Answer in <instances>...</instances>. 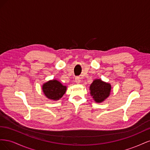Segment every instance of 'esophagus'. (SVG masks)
<instances>
[{
	"label": "esophagus",
	"mask_w": 150,
	"mask_h": 150,
	"mask_svg": "<svg viewBox=\"0 0 150 150\" xmlns=\"http://www.w3.org/2000/svg\"><path fill=\"white\" fill-rule=\"evenodd\" d=\"M75 82L76 83H79L81 82V78L80 77H76V78H75Z\"/></svg>",
	"instance_id": "1"
}]
</instances>
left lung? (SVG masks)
Here are the masks:
<instances>
[{"instance_id": "1", "label": "left lung", "mask_w": 150, "mask_h": 150, "mask_svg": "<svg viewBox=\"0 0 150 150\" xmlns=\"http://www.w3.org/2000/svg\"><path fill=\"white\" fill-rule=\"evenodd\" d=\"M89 89L90 93L94 101L97 103H101L110 96L111 86L101 79H96L91 84Z\"/></svg>"}]
</instances>
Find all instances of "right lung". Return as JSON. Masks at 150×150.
Returning <instances> with one entry per match:
<instances>
[{
    "label": "right lung",
    "instance_id": "obj_1",
    "mask_svg": "<svg viewBox=\"0 0 150 150\" xmlns=\"http://www.w3.org/2000/svg\"><path fill=\"white\" fill-rule=\"evenodd\" d=\"M42 90L47 98L59 100L66 93V86H63L57 80H52L44 84Z\"/></svg>",
    "mask_w": 150,
    "mask_h": 150
}]
</instances>
